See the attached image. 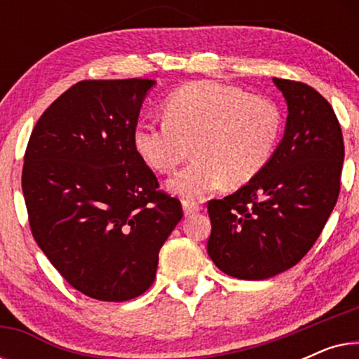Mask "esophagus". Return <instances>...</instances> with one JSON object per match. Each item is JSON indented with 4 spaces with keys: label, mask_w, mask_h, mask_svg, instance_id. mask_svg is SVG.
I'll return each instance as SVG.
<instances>
[{
    "label": "esophagus",
    "mask_w": 359,
    "mask_h": 359,
    "mask_svg": "<svg viewBox=\"0 0 359 359\" xmlns=\"http://www.w3.org/2000/svg\"><path fill=\"white\" fill-rule=\"evenodd\" d=\"M183 210H184V215H193L196 212H199L201 205L198 203H194V201L184 199L183 201Z\"/></svg>",
    "instance_id": "1"
}]
</instances>
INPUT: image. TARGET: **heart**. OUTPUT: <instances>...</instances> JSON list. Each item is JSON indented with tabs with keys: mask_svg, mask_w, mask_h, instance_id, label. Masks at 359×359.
<instances>
[{
	"mask_svg": "<svg viewBox=\"0 0 359 359\" xmlns=\"http://www.w3.org/2000/svg\"><path fill=\"white\" fill-rule=\"evenodd\" d=\"M163 114L161 122L140 121L132 144L140 160L161 175L178 168L191 147L194 161L168 183L170 191L191 199L257 178L271 161L284 126L271 97L217 81L181 86L165 101Z\"/></svg>",
	"mask_w": 359,
	"mask_h": 359,
	"instance_id": "1",
	"label": "heart"
}]
</instances>
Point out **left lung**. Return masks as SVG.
I'll list each match as a JSON object with an SVG mask.
<instances>
[{"mask_svg":"<svg viewBox=\"0 0 359 359\" xmlns=\"http://www.w3.org/2000/svg\"><path fill=\"white\" fill-rule=\"evenodd\" d=\"M273 81L289 111L281 144L257 178L208 203L210 259L248 281L276 276L306 257L337 204L345 158L330 102L306 83Z\"/></svg>","mask_w":359,"mask_h":359,"instance_id":"obj_1","label":"left lung"}]
</instances>
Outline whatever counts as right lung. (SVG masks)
<instances>
[{"mask_svg": "<svg viewBox=\"0 0 359 359\" xmlns=\"http://www.w3.org/2000/svg\"><path fill=\"white\" fill-rule=\"evenodd\" d=\"M154 85L145 78L76 83L41 116L24 155L34 238L68 284L97 301L144 294L183 217L132 144Z\"/></svg>", "mask_w": 359, "mask_h": 359, "instance_id": "right-lung-1", "label": "right lung"}]
</instances>
